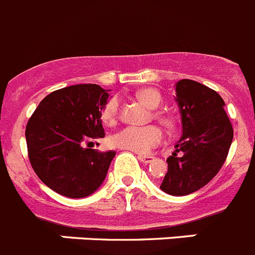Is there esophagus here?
I'll return each instance as SVG.
<instances>
[{
    "label": "esophagus",
    "mask_w": 255,
    "mask_h": 255,
    "mask_svg": "<svg viewBox=\"0 0 255 255\" xmlns=\"http://www.w3.org/2000/svg\"><path fill=\"white\" fill-rule=\"evenodd\" d=\"M137 158H139V160L141 163H144V164H149V163H151L154 160V156L153 155H137Z\"/></svg>",
    "instance_id": "1"
}]
</instances>
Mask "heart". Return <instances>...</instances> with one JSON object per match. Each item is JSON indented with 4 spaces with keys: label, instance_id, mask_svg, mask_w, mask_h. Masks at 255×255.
Returning a JSON list of instances; mask_svg holds the SVG:
<instances>
[{
    "label": "heart",
    "instance_id": "heart-1",
    "mask_svg": "<svg viewBox=\"0 0 255 255\" xmlns=\"http://www.w3.org/2000/svg\"><path fill=\"white\" fill-rule=\"evenodd\" d=\"M137 99L141 100L144 104L150 109H158L162 104V96L154 88H144L136 93ZM119 112V99L118 97H111L109 101L105 104L101 112V119L105 124L111 125L115 123ZM162 121L165 124H169V120L163 119ZM163 140V132L159 128L156 126H144V128H137V126H126L120 131L112 135L111 141L112 145L116 148L125 149V150H131L139 154H148L149 151L156 145H159Z\"/></svg>",
    "mask_w": 255,
    "mask_h": 255
}]
</instances>
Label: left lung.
Returning <instances> with one entry per match:
<instances>
[{"label": "left lung", "instance_id": "8db88e82", "mask_svg": "<svg viewBox=\"0 0 255 255\" xmlns=\"http://www.w3.org/2000/svg\"><path fill=\"white\" fill-rule=\"evenodd\" d=\"M176 102L182 118V136L167 159L160 188L172 196L190 195L206 186L226 160L234 130L225 102L216 91L191 79L176 83ZM182 152L178 157L176 154Z\"/></svg>", "mask_w": 255, "mask_h": 255}]
</instances>
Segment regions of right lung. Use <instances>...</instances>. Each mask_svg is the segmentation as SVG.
Wrapping results in <instances>:
<instances>
[{"instance_id": "1", "label": "right lung", "mask_w": 255, "mask_h": 255, "mask_svg": "<svg viewBox=\"0 0 255 255\" xmlns=\"http://www.w3.org/2000/svg\"><path fill=\"white\" fill-rule=\"evenodd\" d=\"M109 93L99 85H76L51 92L26 125L29 159L37 177L71 198L90 196L105 181L115 151L92 149L105 136L101 112Z\"/></svg>"}]
</instances>
